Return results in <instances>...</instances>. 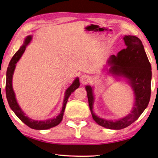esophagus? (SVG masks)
<instances>
[{"mask_svg": "<svg viewBox=\"0 0 158 158\" xmlns=\"http://www.w3.org/2000/svg\"><path fill=\"white\" fill-rule=\"evenodd\" d=\"M89 77L85 75V74H84V75H82L81 77H80V81L82 84H86L87 83L89 82Z\"/></svg>", "mask_w": 158, "mask_h": 158, "instance_id": "obj_1", "label": "esophagus"}]
</instances>
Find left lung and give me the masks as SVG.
Here are the masks:
<instances>
[{"instance_id":"8db88e82","label":"left lung","mask_w":158,"mask_h":158,"mask_svg":"<svg viewBox=\"0 0 158 158\" xmlns=\"http://www.w3.org/2000/svg\"><path fill=\"white\" fill-rule=\"evenodd\" d=\"M123 39L127 47L119 52L117 56L111 55L107 63L110 66L108 73L116 77L126 78L133 88L135 103L131 113L115 121L100 118L93 111V88L90 85L85 86L89 106L93 119L102 127L114 130L124 128L136 121L148 106L151 97V66L144 45L141 40L135 36H125Z\"/></svg>"}]
</instances>
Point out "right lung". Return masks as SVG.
Masks as SVG:
<instances>
[{"label":"right lung","instance_id":"obj_1","mask_svg":"<svg viewBox=\"0 0 158 158\" xmlns=\"http://www.w3.org/2000/svg\"><path fill=\"white\" fill-rule=\"evenodd\" d=\"M31 39H32V36L30 35L27 36L26 38L25 39L23 44L22 46L20 48V49L17 51L15 54L13 56L12 59H11L6 73V85H5V91H6V97L8 104L10 105V107L11 108V110L14 111V113L16 114V115L18 117L24 124H26L27 127H29L30 128L36 129V130H46V129H49L50 128L56 127V126L59 124L60 122L62 121L65 106H66L67 102L68 100V97H70L72 93H73L77 88H78L79 87V79L78 77L74 79L73 84H71L70 86H69V88H68L66 91H65L64 103H63L62 110L58 116L54 117V118L44 120V121H36V120L29 118L27 116H25L24 112L21 110V108H20L19 105L18 104V103H17V101L16 99L15 93H14L12 88V77L14 70H15L16 68V64L19 61V60L21 57L22 54H23L27 45L29 44L30 41H31Z\"/></svg>","mask_w":158,"mask_h":158}]
</instances>
